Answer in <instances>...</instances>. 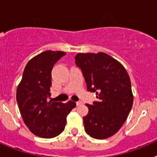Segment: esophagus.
Masks as SVG:
<instances>
[{"label": "esophagus", "mask_w": 157, "mask_h": 157, "mask_svg": "<svg viewBox=\"0 0 157 157\" xmlns=\"http://www.w3.org/2000/svg\"><path fill=\"white\" fill-rule=\"evenodd\" d=\"M82 105V101H77V102H76V105H77V106H79V105Z\"/></svg>", "instance_id": "34e87169"}]
</instances>
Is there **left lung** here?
<instances>
[{
	"mask_svg": "<svg viewBox=\"0 0 157 157\" xmlns=\"http://www.w3.org/2000/svg\"><path fill=\"white\" fill-rule=\"evenodd\" d=\"M75 63L82 71L87 90L99 101L86 104L83 117L87 134L96 139L112 137L121 128L131 110L134 96L128 73L120 62L105 52L78 53Z\"/></svg>",
	"mask_w": 157,
	"mask_h": 157,
	"instance_id": "obj_1",
	"label": "left lung"
}]
</instances>
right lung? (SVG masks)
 I'll return each mask as SVG.
<instances>
[{
  "label": "right lung",
  "mask_w": 157,
  "mask_h": 157,
  "mask_svg": "<svg viewBox=\"0 0 157 157\" xmlns=\"http://www.w3.org/2000/svg\"><path fill=\"white\" fill-rule=\"evenodd\" d=\"M66 52L45 51L29 60L16 90V101L29 130L41 138L56 137L64 130L67 116L76 103L48 101L50 98L52 70Z\"/></svg>",
  "instance_id": "add662e5"
}]
</instances>
